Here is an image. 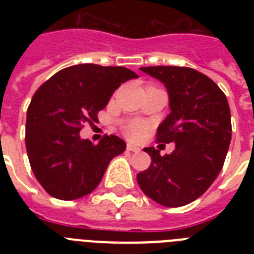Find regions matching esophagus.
<instances>
[{
  "label": "esophagus",
  "instance_id": "1",
  "mask_svg": "<svg viewBox=\"0 0 254 254\" xmlns=\"http://www.w3.org/2000/svg\"><path fill=\"white\" fill-rule=\"evenodd\" d=\"M127 149L129 151H133V153H139V151H141V149H139L138 146H135V145H133V143H127Z\"/></svg>",
  "mask_w": 254,
  "mask_h": 254
}]
</instances>
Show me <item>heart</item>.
Instances as JSON below:
<instances>
[{
	"label": "heart",
	"mask_w": 254,
	"mask_h": 254,
	"mask_svg": "<svg viewBox=\"0 0 254 254\" xmlns=\"http://www.w3.org/2000/svg\"><path fill=\"white\" fill-rule=\"evenodd\" d=\"M125 134L129 137V138H139V137H142L145 134V131H146V125L142 121H138V120H135V121H130V123H127L125 125Z\"/></svg>",
	"instance_id": "heart-1"
}]
</instances>
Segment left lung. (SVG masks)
Returning <instances> with one entry per match:
<instances>
[{
  "label": "left lung",
  "instance_id": "1",
  "mask_svg": "<svg viewBox=\"0 0 254 254\" xmlns=\"http://www.w3.org/2000/svg\"><path fill=\"white\" fill-rule=\"evenodd\" d=\"M141 71L162 81L170 115L157 130V141L175 143L171 154L150 155L149 169L137 174L143 193L165 207H182L203 195L216 179L228 151L232 125L224 92L204 73L189 67L155 65Z\"/></svg>",
  "mask_w": 254,
  "mask_h": 254
}]
</instances>
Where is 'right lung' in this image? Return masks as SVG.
Here are the masks:
<instances>
[{"label":"right lung","instance_id":"1","mask_svg":"<svg viewBox=\"0 0 254 254\" xmlns=\"http://www.w3.org/2000/svg\"><path fill=\"white\" fill-rule=\"evenodd\" d=\"M135 77L125 67L76 64L38 88L27 109L25 141L30 166L46 192L75 200L99 186L127 143L111 134L93 145L79 133L84 124L97 121V113L120 85Z\"/></svg>","mask_w":254,"mask_h":254}]
</instances>
